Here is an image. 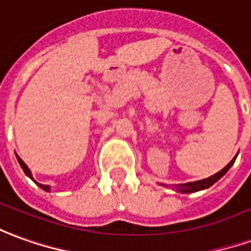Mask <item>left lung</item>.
Instances as JSON below:
<instances>
[{
    "instance_id": "obj_1",
    "label": "left lung",
    "mask_w": 251,
    "mask_h": 251,
    "mask_svg": "<svg viewBox=\"0 0 251 251\" xmlns=\"http://www.w3.org/2000/svg\"><path fill=\"white\" fill-rule=\"evenodd\" d=\"M239 153V152H238ZM238 153L235 155V157L231 160V162L223 168V170H220L219 173L216 174L211 175V176H208V178H205V179H200V180H196V182H187V183H179V185H164V183H160L162 186H171L173 189H175L178 193H182V194H189V193H196V192H200V190H205V189H208V187H211L213 183H216L217 180L220 179L223 175H226V173L228 171L231 166L235 163V159Z\"/></svg>"
}]
</instances>
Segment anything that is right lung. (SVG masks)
I'll return each mask as SVG.
<instances>
[{"instance_id":"obj_1","label":"right lung","mask_w":251,"mask_h":251,"mask_svg":"<svg viewBox=\"0 0 251 251\" xmlns=\"http://www.w3.org/2000/svg\"><path fill=\"white\" fill-rule=\"evenodd\" d=\"M16 157H17V162H19V164H20V166H22L23 171H24V173H25V175H27L28 178H31V179L34 180L35 183H36V185H38V186H39L40 189H43V190H45V192H50V186H49V185H42V183H39V182H36V180L34 179V176H32V173H31V170H29V168H28L27 164H25V163L23 162L22 159H20V157H19V156H17V155H16Z\"/></svg>"}]
</instances>
